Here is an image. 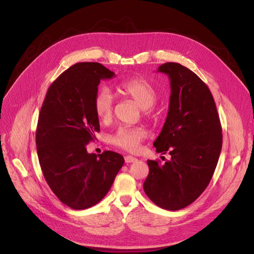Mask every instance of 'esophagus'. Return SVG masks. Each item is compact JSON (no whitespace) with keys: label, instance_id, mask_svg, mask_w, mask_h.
I'll return each mask as SVG.
<instances>
[{"label":"esophagus","instance_id":"obj_1","mask_svg":"<svg viewBox=\"0 0 254 254\" xmlns=\"http://www.w3.org/2000/svg\"><path fill=\"white\" fill-rule=\"evenodd\" d=\"M138 159L136 158V157H134V156H130V155H127L126 157H125V162L127 163V164H130V163H135V162H137Z\"/></svg>","mask_w":254,"mask_h":254}]
</instances>
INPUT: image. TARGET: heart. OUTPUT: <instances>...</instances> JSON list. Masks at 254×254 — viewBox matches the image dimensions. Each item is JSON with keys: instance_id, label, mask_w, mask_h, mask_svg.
<instances>
[{"instance_id": "obj_1", "label": "heart", "mask_w": 254, "mask_h": 254, "mask_svg": "<svg viewBox=\"0 0 254 254\" xmlns=\"http://www.w3.org/2000/svg\"><path fill=\"white\" fill-rule=\"evenodd\" d=\"M118 91L128 100L139 105L144 114L148 117L154 115L153 106L155 105L158 93L154 85L147 79L142 77H131L117 85ZM93 110L102 122H109L114 112V98L111 91L101 88L93 98ZM146 137L145 129L141 127H120L111 138V143L117 147L127 151H137L141 142Z\"/></svg>"}]
</instances>
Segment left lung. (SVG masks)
<instances>
[{
	"label": "left lung",
	"mask_w": 254,
	"mask_h": 254,
	"mask_svg": "<svg viewBox=\"0 0 254 254\" xmlns=\"http://www.w3.org/2000/svg\"><path fill=\"white\" fill-rule=\"evenodd\" d=\"M158 72L171 80L169 112L153 146L171 155L164 165L147 161L149 174L143 189L166 210L188 207L203 193L214 174L222 147V128L209 87L186 66L166 63Z\"/></svg>",
	"instance_id": "8db88e82"
}]
</instances>
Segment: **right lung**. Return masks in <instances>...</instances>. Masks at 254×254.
<instances>
[{"instance_id": "obj_1", "label": "right lung", "mask_w": 254, "mask_h": 254, "mask_svg": "<svg viewBox=\"0 0 254 254\" xmlns=\"http://www.w3.org/2000/svg\"><path fill=\"white\" fill-rule=\"evenodd\" d=\"M114 73L100 63H78L49 86L39 114L36 145L44 178L62 203L75 210L98 204L125 164L122 154L88 153L100 131L93 98Z\"/></svg>"}]
</instances>
